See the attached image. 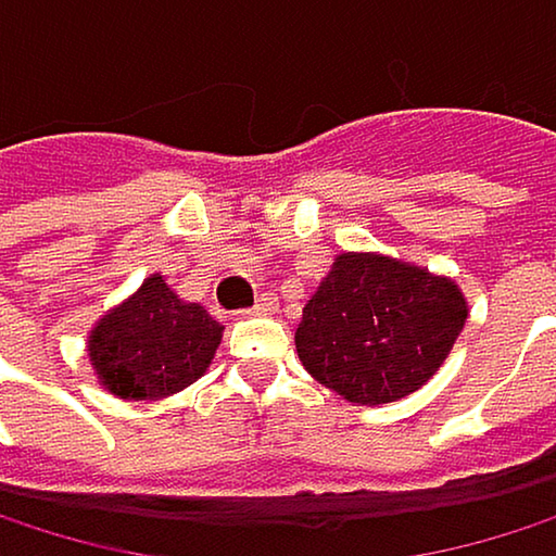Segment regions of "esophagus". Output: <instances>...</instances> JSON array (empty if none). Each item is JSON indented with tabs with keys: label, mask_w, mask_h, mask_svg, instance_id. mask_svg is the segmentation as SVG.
I'll list each match as a JSON object with an SVG mask.
<instances>
[{
	"label": "esophagus",
	"mask_w": 556,
	"mask_h": 556,
	"mask_svg": "<svg viewBox=\"0 0 556 556\" xmlns=\"http://www.w3.org/2000/svg\"><path fill=\"white\" fill-rule=\"evenodd\" d=\"M276 309H280V300H276V293H260L250 313H256V316H269V313H276Z\"/></svg>",
	"instance_id": "obj_1"
}]
</instances>
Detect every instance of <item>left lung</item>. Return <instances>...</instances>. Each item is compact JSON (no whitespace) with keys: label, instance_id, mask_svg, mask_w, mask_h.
Returning <instances> with one entry per match:
<instances>
[{"label":"left lung","instance_id":"8db88e82","mask_svg":"<svg viewBox=\"0 0 556 556\" xmlns=\"http://www.w3.org/2000/svg\"><path fill=\"white\" fill-rule=\"evenodd\" d=\"M468 319L448 276L382 253H339L303 306L296 352L306 372L359 405H386L442 369Z\"/></svg>","mask_w":556,"mask_h":556}]
</instances>
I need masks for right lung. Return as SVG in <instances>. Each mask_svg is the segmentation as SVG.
I'll return each instance as SVG.
<instances>
[{
    "instance_id": "right-lung-1",
    "label": "right lung",
    "mask_w": 556,
    "mask_h": 556,
    "mask_svg": "<svg viewBox=\"0 0 556 556\" xmlns=\"http://www.w3.org/2000/svg\"><path fill=\"white\" fill-rule=\"evenodd\" d=\"M220 336L224 326L201 303H184L154 273L94 323L88 359L117 399H167L207 372Z\"/></svg>"
}]
</instances>
